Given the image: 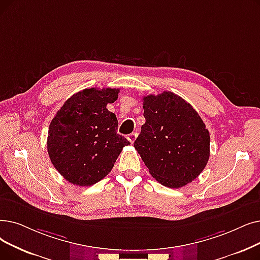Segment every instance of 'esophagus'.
<instances>
[{"instance_id": "34e87169", "label": "esophagus", "mask_w": 260, "mask_h": 260, "mask_svg": "<svg viewBox=\"0 0 260 260\" xmlns=\"http://www.w3.org/2000/svg\"><path fill=\"white\" fill-rule=\"evenodd\" d=\"M136 138H137V133H132L127 136V139L129 140L131 143H134L135 140H136Z\"/></svg>"}]
</instances>
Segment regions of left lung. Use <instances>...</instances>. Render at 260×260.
I'll return each instance as SVG.
<instances>
[{
    "label": "left lung",
    "mask_w": 260,
    "mask_h": 260,
    "mask_svg": "<svg viewBox=\"0 0 260 260\" xmlns=\"http://www.w3.org/2000/svg\"><path fill=\"white\" fill-rule=\"evenodd\" d=\"M145 123L134 143L151 175L180 188L196 179L209 159V132L197 110L170 91L143 96Z\"/></svg>",
    "instance_id": "8db88e82"
}]
</instances>
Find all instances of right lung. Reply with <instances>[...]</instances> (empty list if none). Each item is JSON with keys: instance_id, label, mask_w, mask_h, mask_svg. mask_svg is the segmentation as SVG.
Instances as JSON below:
<instances>
[{"instance_id": "right-lung-1", "label": "right lung", "mask_w": 260, "mask_h": 260, "mask_svg": "<svg viewBox=\"0 0 260 260\" xmlns=\"http://www.w3.org/2000/svg\"><path fill=\"white\" fill-rule=\"evenodd\" d=\"M119 89H84L68 99L51 121L50 159L63 178L77 186H92L114 167L129 141L117 133L118 120L106 106Z\"/></svg>"}]
</instances>
